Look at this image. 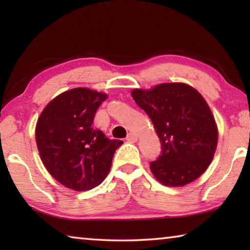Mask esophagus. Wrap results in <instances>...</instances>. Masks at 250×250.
<instances>
[{
    "instance_id": "esophagus-1",
    "label": "esophagus",
    "mask_w": 250,
    "mask_h": 250,
    "mask_svg": "<svg viewBox=\"0 0 250 250\" xmlns=\"http://www.w3.org/2000/svg\"><path fill=\"white\" fill-rule=\"evenodd\" d=\"M125 140L128 142H135L138 140V137H137V134H134V133H129L128 137L125 138Z\"/></svg>"
}]
</instances>
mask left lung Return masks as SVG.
Wrapping results in <instances>:
<instances>
[{
  "label": "left lung",
  "mask_w": 250,
  "mask_h": 250,
  "mask_svg": "<svg viewBox=\"0 0 250 250\" xmlns=\"http://www.w3.org/2000/svg\"><path fill=\"white\" fill-rule=\"evenodd\" d=\"M132 98L150 117L161 142L151 171L167 186H183L200 177L213 160L217 126L204 98L185 83L134 89Z\"/></svg>",
  "instance_id": "obj_1"
}]
</instances>
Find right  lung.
<instances>
[{"mask_svg":"<svg viewBox=\"0 0 250 250\" xmlns=\"http://www.w3.org/2000/svg\"><path fill=\"white\" fill-rule=\"evenodd\" d=\"M107 95L87 88L62 92L46 105L36 125V143L45 167L75 191L98 186L109 173L121 140L92 126Z\"/></svg>","mask_w":250,"mask_h":250,"instance_id":"right-lung-1","label":"right lung"}]
</instances>
